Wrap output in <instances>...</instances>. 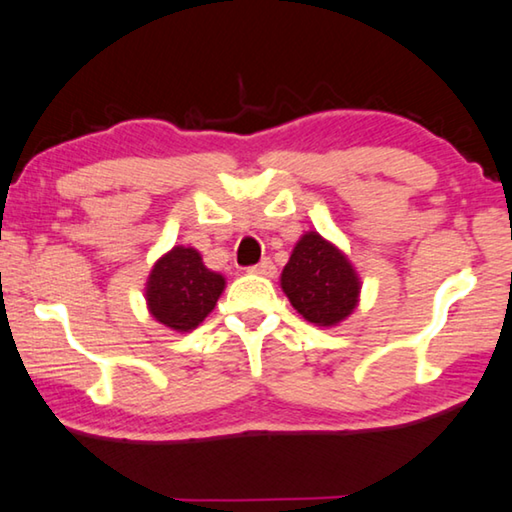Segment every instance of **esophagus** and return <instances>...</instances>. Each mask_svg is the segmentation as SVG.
Listing matches in <instances>:
<instances>
[{"mask_svg": "<svg viewBox=\"0 0 512 512\" xmlns=\"http://www.w3.org/2000/svg\"><path fill=\"white\" fill-rule=\"evenodd\" d=\"M248 271L250 273H257V275H264V278H273V275L278 273V271H275V264L271 262V259H262V262H259V264L250 266Z\"/></svg>", "mask_w": 512, "mask_h": 512, "instance_id": "esophagus-1", "label": "esophagus"}]
</instances>
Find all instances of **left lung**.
I'll return each instance as SVG.
<instances>
[{
	"label": "left lung",
	"instance_id": "obj_1",
	"mask_svg": "<svg viewBox=\"0 0 512 512\" xmlns=\"http://www.w3.org/2000/svg\"><path fill=\"white\" fill-rule=\"evenodd\" d=\"M280 287L305 321L332 328L346 321L360 303V275L335 243L319 232H305L280 275Z\"/></svg>",
	"mask_w": 512,
	"mask_h": 512
}]
</instances>
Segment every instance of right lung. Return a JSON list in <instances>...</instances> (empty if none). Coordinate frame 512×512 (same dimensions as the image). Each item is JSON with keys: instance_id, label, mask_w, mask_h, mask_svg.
<instances>
[{"instance_id": "add662e5", "label": "right lung", "mask_w": 512, "mask_h": 512, "mask_svg": "<svg viewBox=\"0 0 512 512\" xmlns=\"http://www.w3.org/2000/svg\"><path fill=\"white\" fill-rule=\"evenodd\" d=\"M225 291L221 273L207 269L193 246H173L150 269L145 303L154 321L175 332L196 330Z\"/></svg>"}]
</instances>
